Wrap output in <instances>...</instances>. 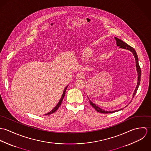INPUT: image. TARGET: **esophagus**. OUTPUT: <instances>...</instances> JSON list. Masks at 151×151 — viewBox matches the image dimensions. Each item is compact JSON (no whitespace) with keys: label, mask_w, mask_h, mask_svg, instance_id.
Instances as JSON below:
<instances>
[{"label":"esophagus","mask_w":151,"mask_h":151,"mask_svg":"<svg viewBox=\"0 0 151 151\" xmlns=\"http://www.w3.org/2000/svg\"><path fill=\"white\" fill-rule=\"evenodd\" d=\"M84 77V74L83 73H79L77 74L76 76V78L77 79H80V78H83Z\"/></svg>","instance_id":"esophagus-1"}]
</instances>
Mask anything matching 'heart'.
<instances>
[{"label":"heart","instance_id":"heart-1","mask_svg":"<svg viewBox=\"0 0 151 151\" xmlns=\"http://www.w3.org/2000/svg\"><path fill=\"white\" fill-rule=\"evenodd\" d=\"M93 56V53L91 49L87 48L82 51V52L80 53V58L83 59H88L91 58Z\"/></svg>","mask_w":151,"mask_h":151}]
</instances>
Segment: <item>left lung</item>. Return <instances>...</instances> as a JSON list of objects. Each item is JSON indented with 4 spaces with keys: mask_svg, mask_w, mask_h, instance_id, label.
<instances>
[{
    "mask_svg": "<svg viewBox=\"0 0 151 151\" xmlns=\"http://www.w3.org/2000/svg\"><path fill=\"white\" fill-rule=\"evenodd\" d=\"M116 41V45L117 46H119L120 48H122V49H127V50H129L132 53L134 56V58H135V65H136V69H137V75H138V79H137V85L136 86V88L134 91V93H133V95H132V98L134 97L136 92H137V91L139 87V86L140 84V81H141V68H140V67H139V65L138 63V56H137V54L135 50V49L134 48H132L131 46H129L128 44L126 43V42H124L123 41H122L121 40L117 38V37H114ZM89 99V98H88ZM131 101L129 102V104L131 103ZM89 103L91 104V105L98 112H99V113H114V112H116V111H119L120 110H122L123 109V108L122 109H120V110H113V111H105V110L101 109L99 107H98V106H96L95 104H93L91 101L89 100Z\"/></svg>",
    "mask_w": 151,
    "mask_h": 151,
    "instance_id": "1",
    "label": "left lung"
}]
</instances>
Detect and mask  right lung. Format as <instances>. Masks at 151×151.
<instances>
[{"label":"right lung","instance_id":"1","mask_svg":"<svg viewBox=\"0 0 151 151\" xmlns=\"http://www.w3.org/2000/svg\"><path fill=\"white\" fill-rule=\"evenodd\" d=\"M68 86H66L65 88V89H64V91H63V94H62V97H61V98H60V101H59V102H58V104H57V105L55 107V108H53L51 111H50L49 113H46V114H45V115H49V114H52V113H55L58 109L60 107V106L61 105V104H62V101L63 100V98H64V96H65V91H66V89H67V87H68Z\"/></svg>","mask_w":151,"mask_h":151}]
</instances>
